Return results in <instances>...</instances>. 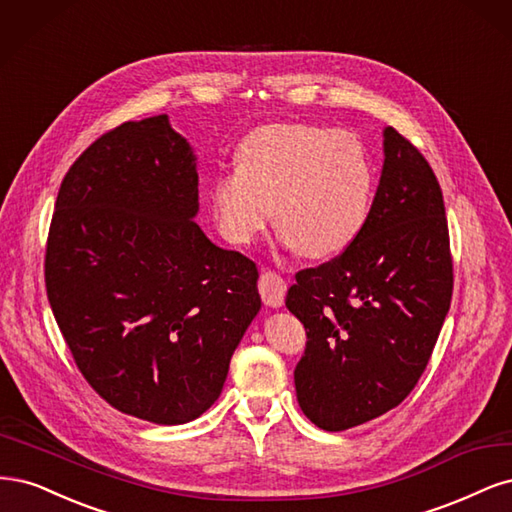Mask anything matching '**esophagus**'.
<instances>
[{
    "label": "esophagus",
    "instance_id": "34e87169",
    "mask_svg": "<svg viewBox=\"0 0 512 512\" xmlns=\"http://www.w3.org/2000/svg\"><path fill=\"white\" fill-rule=\"evenodd\" d=\"M259 293H261V300L266 306H272V308L283 306L285 293H287L285 278L272 270H266L259 278Z\"/></svg>",
    "mask_w": 512,
    "mask_h": 512
}]
</instances>
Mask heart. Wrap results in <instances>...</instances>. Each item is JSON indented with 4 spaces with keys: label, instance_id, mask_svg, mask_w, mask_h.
Instances as JSON below:
<instances>
[{
    "label": "heart",
    "instance_id": "heart-1",
    "mask_svg": "<svg viewBox=\"0 0 512 512\" xmlns=\"http://www.w3.org/2000/svg\"><path fill=\"white\" fill-rule=\"evenodd\" d=\"M372 187V166L353 136L306 123H274L240 142L236 168L214 178L210 204L229 242L251 244L274 208L285 246L327 259L364 232Z\"/></svg>",
    "mask_w": 512,
    "mask_h": 512
}]
</instances>
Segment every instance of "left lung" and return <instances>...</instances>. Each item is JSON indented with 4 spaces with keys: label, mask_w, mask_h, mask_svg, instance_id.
Listing matches in <instances>:
<instances>
[{
    "label": "left lung",
    "mask_w": 512,
    "mask_h": 512,
    "mask_svg": "<svg viewBox=\"0 0 512 512\" xmlns=\"http://www.w3.org/2000/svg\"><path fill=\"white\" fill-rule=\"evenodd\" d=\"M364 232L336 259L295 274L287 308L306 327L295 366L304 415L342 432L415 389L447 317L453 261L430 163L393 127Z\"/></svg>",
    "instance_id": "1"
}]
</instances>
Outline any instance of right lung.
<instances>
[{
  "instance_id": "1",
  "label": "right lung",
  "mask_w": 512,
  "mask_h": 512,
  "mask_svg": "<svg viewBox=\"0 0 512 512\" xmlns=\"http://www.w3.org/2000/svg\"><path fill=\"white\" fill-rule=\"evenodd\" d=\"M197 166L168 114L108 131L65 174L46 293L87 383L125 415L180 425L223 391L257 317V266L193 219Z\"/></svg>"
}]
</instances>
